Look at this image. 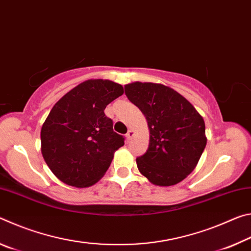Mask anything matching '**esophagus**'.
<instances>
[{
  "label": "esophagus",
  "instance_id": "1",
  "mask_svg": "<svg viewBox=\"0 0 251 251\" xmlns=\"http://www.w3.org/2000/svg\"><path fill=\"white\" fill-rule=\"evenodd\" d=\"M134 135H135V131H134L133 129H129V130H128V133L126 134V138H127V141H130V139L134 137Z\"/></svg>",
  "mask_w": 251,
  "mask_h": 251
}]
</instances>
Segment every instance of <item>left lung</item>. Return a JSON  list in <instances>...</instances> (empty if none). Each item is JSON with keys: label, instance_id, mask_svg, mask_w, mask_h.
I'll return each mask as SVG.
<instances>
[{"label": "left lung", "instance_id": "left-lung-1", "mask_svg": "<svg viewBox=\"0 0 251 251\" xmlns=\"http://www.w3.org/2000/svg\"><path fill=\"white\" fill-rule=\"evenodd\" d=\"M125 94L142 110L150 146L136 158L138 171L156 186L176 185L197 166L205 150V122L184 96L163 84L134 82Z\"/></svg>", "mask_w": 251, "mask_h": 251}]
</instances>
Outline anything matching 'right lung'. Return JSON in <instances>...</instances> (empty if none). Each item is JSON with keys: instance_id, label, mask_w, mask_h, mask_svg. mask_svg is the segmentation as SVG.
I'll list each match as a JSON object with an SVG mask.
<instances>
[{"instance_id": "add662e5", "label": "right lung", "mask_w": 251, "mask_h": 251, "mask_svg": "<svg viewBox=\"0 0 251 251\" xmlns=\"http://www.w3.org/2000/svg\"><path fill=\"white\" fill-rule=\"evenodd\" d=\"M123 94L121 84L88 79L50 109L41 129V151L50 171L64 184L85 188L105 175L124 137L113 130V121L104 110Z\"/></svg>"}]
</instances>
